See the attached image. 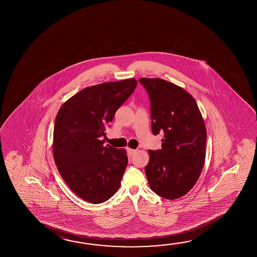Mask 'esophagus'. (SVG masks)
Returning a JSON list of instances; mask_svg holds the SVG:
<instances>
[{
	"instance_id": "esophagus-1",
	"label": "esophagus",
	"mask_w": 257,
	"mask_h": 257,
	"mask_svg": "<svg viewBox=\"0 0 257 257\" xmlns=\"http://www.w3.org/2000/svg\"><path fill=\"white\" fill-rule=\"evenodd\" d=\"M127 152H128V154L130 156H134L135 155V153H136V150H133V149H130V148H128L127 149Z\"/></svg>"
}]
</instances>
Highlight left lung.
<instances>
[{
    "instance_id": "left-lung-1",
    "label": "left lung",
    "mask_w": 257,
    "mask_h": 257,
    "mask_svg": "<svg viewBox=\"0 0 257 257\" xmlns=\"http://www.w3.org/2000/svg\"><path fill=\"white\" fill-rule=\"evenodd\" d=\"M151 100L153 135L164 132L161 150L149 151L145 173L151 189L175 200L196 184L205 161L206 127L196 101L177 85L159 78H142Z\"/></svg>"
}]
</instances>
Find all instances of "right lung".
I'll return each instance as SVG.
<instances>
[{
  "instance_id": "add662e5",
  "label": "right lung",
  "mask_w": 257,
  "mask_h": 257,
  "mask_svg": "<svg viewBox=\"0 0 257 257\" xmlns=\"http://www.w3.org/2000/svg\"><path fill=\"white\" fill-rule=\"evenodd\" d=\"M136 85L135 79H127L83 88L57 113L53 140L55 165L69 188L86 202H105L120 187L128 163L126 151L104 146L102 137Z\"/></svg>"
}]
</instances>
